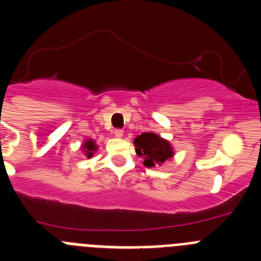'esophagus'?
<instances>
[{"label":"esophagus","mask_w":261,"mask_h":261,"mask_svg":"<svg viewBox=\"0 0 261 261\" xmlns=\"http://www.w3.org/2000/svg\"><path fill=\"white\" fill-rule=\"evenodd\" d=\"M114 136L116 138H121L124 136V132H123V130H121V129H115V130H114Z\"/></svg>","instance_id":"1"}]
</instances>
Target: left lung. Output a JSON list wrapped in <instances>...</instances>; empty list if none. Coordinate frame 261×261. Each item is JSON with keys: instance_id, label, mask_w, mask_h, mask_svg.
<instances>
[{"instance_id": "obj_1", "label": "left lung", "mask_w": 261, "mask_h": 261, "mask_svg": "<svg viewBox=\"0 0 261 261\" xmlns=\"http://www.w3.org/2000/svg\"><path fill=\"white\" fill-rule=\"evenodd\" d=\"M137 155L144 158L146 167L161 166L174 156V149L171 144L153 132H145L137 136L133 141Z\"/></svg>"}]
</instances>
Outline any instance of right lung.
<instances>
[{
	"label": "right lung",
	"instance_id": "right-lung-1",
	"mask_svg": "<svg viewBox=\"0 0 261 261\" xmlns=\"http://www.w3.org/2000/svg\"><path fill=\"white\" fill-rule=\"evenodd\" d=\"M82 151H84L85 155L87 156V158H91V156L94 155V153H95L96 150H98V145L95 144V141L94 140H91V138H87V140H85L84 144H82Z\"/></svg>",
	"mask_w": 261,
	"mask_h": 261
}]
</instances>
